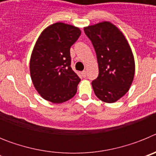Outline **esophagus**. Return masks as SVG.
Wrapping results in <instances>:
<instances>
[{"instance_id": "esophagus-1", "label": "esophagus", "mask_w": 156, "mask_h": 156, "mask_svg": "<svg viewBox=\"0 0 156 156\" xmlns=\"http://www.w3.org/2000/svg\"><path fill=\"white\" fill-rule=\"evenodd\" d=\"M82 76H83V77H84V78L87 76V71H86V70H84V71L82 72Z\"/></svg>"}]
</instances>
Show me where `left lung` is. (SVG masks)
I'll use <instances>...</instances> for the list:
<instances>
[{
  "instance_id": "8db88e82",
  "label": "left lung",
  "mask_w": 156,
  "mask_h": 156,
  "mask_svg": "<svg viewBox=\"0 0 156 156\" xmlns=\"http://www.w3.org/2000/svg\"><path fill=\"white\" fill-rule=\"evenodd\" d=\"M97 55L99 73L92 81L95 95L106 103H113L131 86L135 62L131 48L122 32L109 22L84 27Z\"/></svg>"
}]
</instances>
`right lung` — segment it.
<instances>
[{
    "mask_svg": "<svg viewBox=\"0 0 156 156\" xmlns=\"http://www.w3.org/2000/svg\"><path fill=\"white\" fill-rule=\"evenodd\" d=\"M80 34L78 27L56 23L38 37L30 58V76L35 89L45 100L60 104L76 93L80 79L70 66V48Z\"/></svg>",
    "mask_w": 156,
    "mask_h": 156,
    "instance_id": "add662e5",
    "label": "right lung"
}]
</instances>
